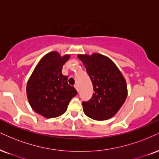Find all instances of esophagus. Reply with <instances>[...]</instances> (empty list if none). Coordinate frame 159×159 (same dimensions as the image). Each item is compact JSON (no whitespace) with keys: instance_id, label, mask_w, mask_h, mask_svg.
Returning a JSON list of instances; mask_svg holds the SVG:
<instances>
[{"instance_id":"obj_1","label":"esophagus","mask_w":159,"mask_h":159,"mask_svg":"<svg viewBox=\"0 0 159 159\" xmlns=\"http://www.w3.org/2000/svg\"><path fill=\"white\" fill-rule=\"evenodd\" d=\"M74 88H75L76 91H79V86H78L77 84H76V85H74Z\"/></svg>"}]
</instances>
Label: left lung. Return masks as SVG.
I'll return each instance as SVG.
<instances>
[{
    "instance_id": "8db88e82",
    "label": "left lung",
    "mask_w": 159,
    "mask_h": 159,
    "mask_svg": "<svg viewBox=\"0 0 159 159\" xmlns=\"http://www.w3.org/2000/svg\"><path fill=\"white\" fill-rule=\"evenodd\" d=\"M77 57L83 62L94 91L90 100L83 102L84 113L97 121L111 118L126 100L124 76L114 62L102 54H79Z\"/></svg>"
}]
</instances>
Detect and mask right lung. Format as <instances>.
I'll use <instances>...</instances> for the list:
<instances>
[{
  "label": "right lung",
  "mask_w": 159,
  "mask_h": 159,
  "mask_svg": "<svg viewBox=\"0 0 159 159\" xmlns=\"http://www.w3.org/2000/svg\"><path fill=\"white\" fill-rule=\"evenodd\" d=\"M70 58L57 52L47 54L37 65L26 85L29 102L36 113L46 118L61 116L67 110L70 99L77 94L62 75V66Z\"/></svg>",
  "instance_id": "1"
}]
</instances>
